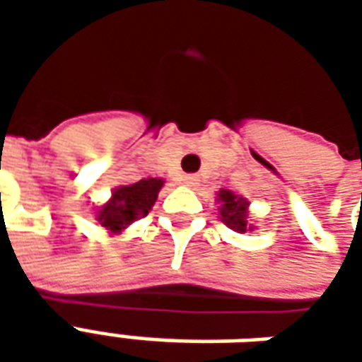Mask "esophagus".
I'll use <instances>...</instances> for the list:
<instances>
[{
  "label": "esophagus",
  "mask_w": 362,
  "mask_h": 362,
  "mask_svg": "<svg viewBox=\"0 0 362 362\" xmlns=\"http://www.w3.org/2000/svg\"><path fill=\"white\" fill-rule=\"evenodd\" d=\"M182 182H184L186 186H189V188H194V186H197L199 178H197V174H186V176L182 178Z\"/></svg>",
  "instance_id": "obj_1"
}]
</instances>
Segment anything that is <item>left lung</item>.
Wrapping results in <instances>:
<instances>
[{"instance_id": "1", "label": "left lung", "mask_w": 362, "mask_h": 362, "mask_svg": "<svg viewBox=\"0 0 362 362\" xmlns=\"http://www.w3.org/2000/svg\"><path fill=\"white\" fill-rule=\"evenodd\" d=\"M219 199L223 202V207H221L223 223L233 228V230L246 233V219H248V211H246V205L248 204H246V199L236 197L228 189H221Z\"/></svg>"}]
</instances>
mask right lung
Wrapping results in <instances>:
<instances>
[{
    "label": "right lung",
    "mask_w": 362,
    "mask_h": 362,
    "mask_svg": "<svg viewBox=\"0 0 362 362\" xmlns=\"http://www.w3.org/2000/svg\"><path fill=\"white\" fill-rule=\"evenodd\" d=\"M163 188L160 178H143V180L114 189L112 199L98 211V221L104 228L119 233L135 221L147 217L153 204L157 202L158 189Z\"/></svg>",
    "instance_id": "1"
}]
</instances>
